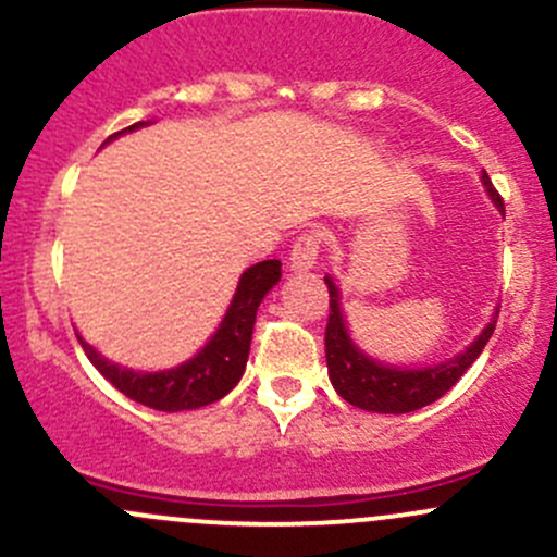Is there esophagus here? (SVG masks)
<instances>
[{
    "instance_id": "esophagus-1",
    "label": "esophagus",
    "mask_w": 557,
    "mask_h": 557,
    "mask_svg": "<svg viewBox=\"0 0 557 557\" xmlns=\"http://www.w3.org/2000/svg\"><path fill=\"white\" fill-rule=\"evenodd\" d=\"M318 252H320V234L318 232L301 234V237L294 243V250H290V269H294V272H310L314 263H318Z\"/></svg>"
}]
</instances>
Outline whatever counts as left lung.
<instances>
[{"label": "left lung", "instance_id": "left-lung-1", "mask_svg": "<svg viewBox=\"0 0 557 557\" xmlns=\"http://www.w3.org/2000/svg\"><path fill=\"white\" fill-rule=\"evenodd\" d=\"M482 185H485L487 196L496 205L498 212H504L502 196L493 188L491 177L482 170ZM325 285H329V301L331 314L329 325H325V363H329V380L334 391L345 398L347 404L367 412L380 414H404L423 409L434 404L436 398L445 396L450 387L463 377L466 369L480 358L482 347L493 336L496 329L498 307L493 312L491 323L480 331L469 347L455 352L453 358L431 367H393V363H383L363 352L361 347L352 342L350 331H347L345 310H342V290L334 283V277L325 274Z\"/></svg>", "mask_w": 557, "mask_h": 557}]
</instances>
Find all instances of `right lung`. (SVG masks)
Masks as SVG:
<instances>
[{"label":"right lung","mask_w":557,"mask_h":557,"mask_svg":"<svg viewBox=\"0 0 557 557\" xmlns=\"http://www.w3.org/2000/svg\"><path fill=\"white\" fill-rule=\"evenodd\" d=\"M148 123L150 121L134 123V126L107 137V143H112V139L126 132H137V128L148 126ZM280 267L283 263L269 258V261L252 263L250 269H245L239 274L232 305H228L226 314L218 323L215 334L205 342V347H199V352H194L188 361L177 363L172 369H161V372H134V369L121 367V363L104 358L81 334H77V339H81L88 361L99 369V374L104 380H110L123 396L134 398L137 404L159 409V412H183V409L207 407L212 401H221L243 380L256 312L261 307L263 296L280 283V274H283Z\"/></svg>","instance_id":"add662e5"}]
</instances>
